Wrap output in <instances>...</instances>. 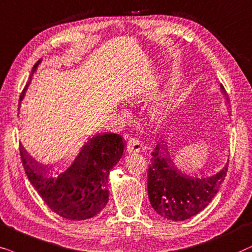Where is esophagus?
<instances>
[{
  "instance_id": "obj_1",
  "label": "esophagus",
  "mask_w": 252,
  "mask_h": 252,
  "mask_svg": "<svg viewBox=\"0 0 252 252\" xmlns=\"http://www.w3.org/2000/svg\"><path fill=\"white\" fill-rule=\"evenodd\" d=\"M140 151H143V145L142 143L139 142L138 139L136 138H130L128 139V142H126V152L128 153H138Z\"/></svg>"
}]
</instances>
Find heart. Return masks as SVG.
<instances>
[{
	"label": "heart",
	"mask_w": 252,
	"mask_h": 252,
	"mask_svg": "<svg viewBox=\"0 0 252 252\" xmlns=\"http://www.w3.org/2000/svg\"><path fill=\"white\" fill-rule=\"evenodd\" d=\"M167 115H168V107L163 102H160L153 110V117L159 122L166 120Z\"/></svg>",
	"instance_id": "obj_1"
}]
</instances>
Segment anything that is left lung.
<instances>
[{"mask_svg":"<svg viewBox=\"0 0 252 252\" xmlns=\"http://www.w3.org/2000/svg\"><path fill=\"white\" fill-rule=\"evenodd\" d=\"M221 90L229 102L222 85ZM151 156L147 170L149 199L157 213L168 220L183 221L203 211L214 198L227 175L228 163L219 173L205 179L183 174L174 165L165 142L158 144Z\"/></svg>","mask_w":252,"mask_h":252,"instance_id":"left-lung-1","label":"left lung"}]
</instances>
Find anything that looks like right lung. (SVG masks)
I'll return each instance as SVG.
<instances>
[{
	"label": "right lung",
	"mask_w": 252,
	"mask_h": 252,
	"mask_svg": "<svg viewBox=\"0 0 252 252\" xmlns=\"http://www.w3.org/2000/svg\"><path fill=\"white\" fill-rule=\"evenodd\" d=\"M40 61L33 66V72ZM30 82L23 90L25 95ZM124 142L117 133H98L89 138L71 161L48 170L36 163L19 146L22 162L30 182L50 210L68 220H86L101 212L109 199L108 175L123 156Z\"/></svg>",
	"instance_id": "add662e5"
}]
</instances>
